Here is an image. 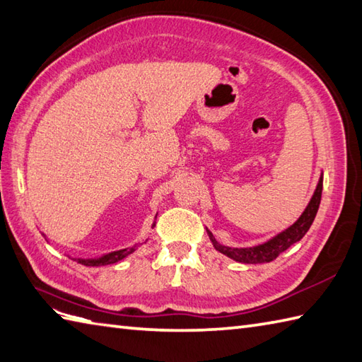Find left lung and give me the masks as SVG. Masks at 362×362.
Listing matches in <instances>:
<instances>
[{
  "label": "left lung",
  "mask_w": 362,
  "mask_h": 362,
  "mask_svg": "<svg viewBox=\"0 0 362 362\" xmlns=\"http://www.w3.org/2000/svg\"><path fill=\"white\" fill-rule=\"evenodd\" d=\"M322 187H323V176H320L319 184H317V189L314 192V195L309 202L308 208L305 212L301 214L300 218L295 222L291 228H287L286 231L281 234H278L276 238H274L269 242L262 243V245L252 247V248H231V247H225L222 243H218L216 239H214L212 233L208 231L209 239L212 242V245L216 250H218L220 253L226 255L231 259L243 262V264H264V262H270L276 259V257L286 252L287 248L293 245L295 242H298L303 235L308 233L309 228H311L315 214L319 211V204H320V198H322Z\"/></svg>",
  "instance_id": "left-lung-1"
}]
</instances>
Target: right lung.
Instances as JSON below:
<instances>
[{
  "label": "right lung",
  "mask_w": 362,
  "mask_h": 362,
  "mask_svg": "<svg viewBox=\"0 0 362 362\" xmlns=\"http://www.w3.org/2000/svg\"><path fill=\"white\" fill-rule=\"evenodd\" d=\"M132 252H134V248H123V250H117V252L101 256V257H98V259H81V257H78L76 261L83 265H88V267H97V265H107V264L119 262L120 259L127 257Z\"/></svg>",
  "instance_id": "right-lung-1"
}]
</instances>
